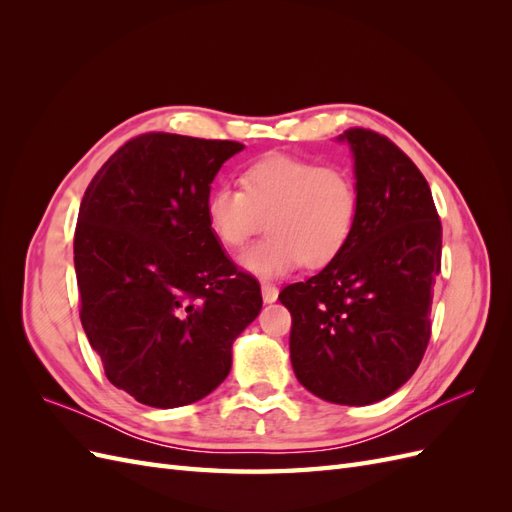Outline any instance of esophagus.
Masks as SVG:
<instances>
[{"label":"esophagus","mask_w":512,"mask_h":512,"mask_svg":"<svg viewBox=\"0 0 512 512\" xmlns=\"http://www.w3.org/2000/svg\"><path fill=\"white\" fill-rule=\"evenodd\" d=\"M262 299H265V303H273L277 299V294H280V290H277L275 284L271 282H262Z\"/></svg>","instance_id":"1"}]
</instances>
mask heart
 <instances>
[{
    "label": "heart",
    "instance_id": "heart-1",
    "mask_svg": "<svg viewBox=\"0 0 512 512\" xmlns=\"http://www.w3.org/2000/svg\"><path fill=\"white\" fill-rule=\"evenodd\" d=\"M239 188H213L205 218L215 239L235 252L258 235L265 220L269 237L241 256V265L254 275L324 267L352 237L359 188L342 164L267 153L243 166Z\"/></svg>",
    "mask_w": 512,
    "mask_h": 512
}]
</instances>
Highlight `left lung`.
I'll return each mask as SVG.
<instances>
[{"label": "left lung", "instance_id": "8db88e82", "mask_svg": "<svg viewBox=\"0 0 512 512\" xmlns=\"http://www.w3.org/2000/svg\"><path fill=\"white\" fill-rule=\"evenodd\" d=\"M354 153L359 215L320 273L290 284V361L309 393L342 406L389 397L421 365L431 337L442 222L429 183L389 138L344 132Z\"/></svg>", "mask_w": 512, "mask_h": 512}]
</instances>
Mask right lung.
I'll return each mask as SVG.
<instances>
[{"instance_id":"obj_1","label":"right lung","mask_w":512,"mask_h":512,"mask_svg":"<svg viewBox=\"0 0 512 512\" xmlns=\"http://www.w3.org/2000/svg\"><path fill=\"white\" fill-rule=\"evenodd\" d=\"M243 149L147 132L87 185L74 230L81 322L108 382L151 408H179L224 382L232 342L262 307L260 284L211 232L205 200Z\"/></svg>"}]
</instances>
